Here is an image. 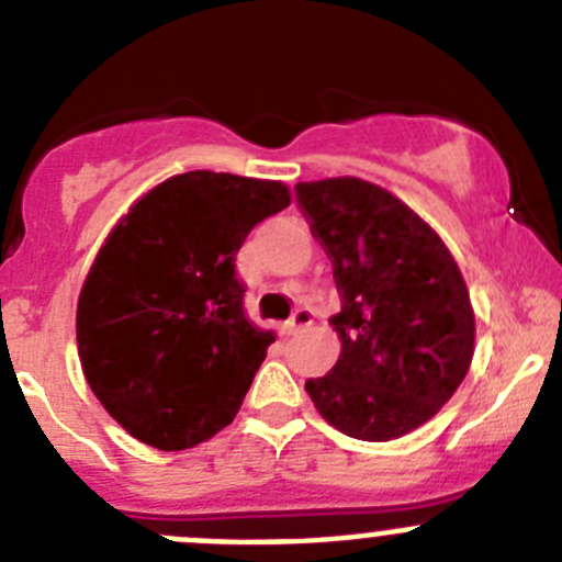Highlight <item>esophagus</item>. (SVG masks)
<instances>
[{"label": "esophagus", "instance_id": "esophagus-1", "mask_svg": "<svg viewBox=\"0 0 562 562\" xmlns=\"http://www.w3.org/2000/svg\"><path fill=\"white\" fill-rule=\"evenodd\" d=\"M310 323H313V310L302 307V310H296V313H293L291 321L285 323V328H288V334H296V331H302V328H307Z\"/></svg>", "mask_w": 562, "mask_h": 562}]
</instances>
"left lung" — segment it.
<instances>
[{"label":"left lung","instance_id":"left-lung-1","mask_svg":"<svg viewBox=\"0 0 562 562\" xmlns=\"http://www.w3.org/2000/svg\"><path fill=\"white\" fill-rule=\"evenodd\" d=\"M296 198L342 293V313L331 317L337 364L304 389L348 438H402L454 396L473 361L462 271L429 223L372 181H299Z\"/></svg>","mask_w":562,"mask_h":562}]
</instances>
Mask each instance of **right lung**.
I'll use <instances>...</instances> for the list:
<instances>
[{"mask_svg": "<svg viewBox=\"0 0 562 562\" xmlns=\"http://www.w3.org/2000/svg\"><path fill=\"white\" fill-rule=\"evenodd\" d=\"M285 206L282 181L190 171L113 225L78 296V359L135 440L192 449L236 418L274 342L245 313L236 252Z\"/></svg>", "mask_w": 562, "mask_h": 562, "instance_id": "right-lung-1", "label": "right lung"}]
</instances>
